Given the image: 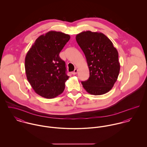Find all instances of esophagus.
Listing matches in <instances>:
<instances>
[{"mask_svg":"<svg viewBox=\"0 0 147 147\" xmlns=\"http://www.w3.org/2000/svg\"><path fill=\"white\" fill-rule=\"evenodd\" d=\"M77 73H78V69L75 68V70L72 72V75H76Z\"/></svg>","mask_w":147,"mask_h":147,"instance_id":"obj_1","label":"esophagus"}]
</instances>
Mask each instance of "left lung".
Returning a JSON list of instances; mask_svg holds the SVG:
<instances>
[{"label":"left lung","instance_id":"8db88e82","mask_svg":"<svg viewBox=\"0 0 147 147\" xmlns=\"http://www.w3.org/2000/svg\"><path fill=\"white\" fill-rule=\"evenodd\" d=\"M89 69V78L82 82L89 94L101 95L110 91L117 80L120 63L118 53L112 42L102 33L83 32L76 36Z\"/></svg>","mask_w":147,"mask_h":147}]
</instances>
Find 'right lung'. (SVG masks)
<instances>
[{"label": "right lung", "mask_w": 147, "mask_h": 147, "mask_svg": "<svg viewBox=\"0 0 147 147\" xmlns=\"http://www.w3.org/2000/svg\"><path fill=\"white\" fill-rule=\"evenodd\" d=\"M69 39L68 34L50 31L40 36L26 55L27 79L34 92L44 98H53L64 90L69 76L59 55Z\"/></svg>", "instance_id": "1"}]
</instances>
